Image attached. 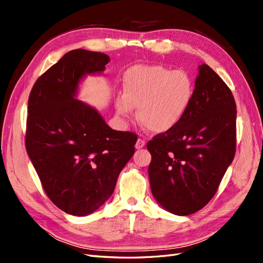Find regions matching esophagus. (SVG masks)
I'll list each match as a JSON object with an SVG mask.
<instances>
[{
  "mask_svg": "<svg viewBox=\"0 0 263 263\" xmlns=\"http://www.w3.org/2000/svg\"><path fill=\"white\" fill-rule=\"evenodd\" d=\"M145 145H146V141H145L144 139L139 138V139L137 140V142H136V145H135V147H136V149H140V148H142V147H145Z\"/></svg>",
  "mask_w": 263,
  "mask_h": 263,
  "instance_id": "obj_1",
  "label": "esophagus"
}]
</instances>
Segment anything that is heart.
I'll return each instance as SVG.
<instances>
[{"label": "heart", "mask_w": 263, "mask_h": 263, "mask_svg": "<svg viewBox=\"0 0 263 263\" xmlns=\"http://www.w3.org/2000/svg\"><path fill=\"white\" fill-rule=\"evenodd\" d=\"M124 95L116 100L119 115L130 117L139 107L138 118L153 133L169 132L182 122L194 97L191 77L162 66H134L123 80Z\"/></svg>", "instance_id": "1"}]
</instances>
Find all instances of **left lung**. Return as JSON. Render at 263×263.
Wrapping results in <instances>:
<instances>
[{"label": "left lung", "mask_w": 263, "mask_h": 263, "mask_svg": "<svg viewBox=\"0 0 263 263\" xmlns=\"http://www.w3.org/2000/svg\"><path fill=\"white\" fill-rule=\"evenodd\" d=\"M236 115L227 84L208 65L198 67L186 115L147 144L151 192L163 209L185 216L212 200L235 157Z\"/></svg>", "instance_id": "1"}]
</instances>
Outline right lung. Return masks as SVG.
<instances>
[{
	"label": "right lung",
	"instance_id": "add662e5",
	"mask_svg": "<svg viewBox=\"0 0 263 263\" xmlns=\"http://www.w3.org/2000/svg\"><path fill=\"white\" fill-rule=\"evenodd\" d=\"M108 62L105 53L71 50L37 79L28 98V157L50 201L76 216L108 200L137 141L136 134L112 129L74 99L81 79L103 72Z\"/></svg>",
	"mask_w": 263,
	"mask_h": 263
}]
</instances>
